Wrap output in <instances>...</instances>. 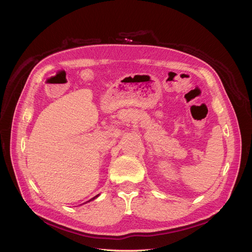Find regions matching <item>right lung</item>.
Instances as JSON below:
<instances>
[{
    "mask_svg": "<svg viewBox=\"0 0 252 252\" xmlns=\"http://www.w3.org/2000/svg\"><path fill=\"white\" fill-rule=\"evenodd\" d=\"M97 196H98V194H97V195H95V196H94V197H93V199H91V200H89V201H88V202H90V201H93V200H94V199H96V197H97ZM86 203H87V202H86Z\"/></svg>",
    "mask_w": 252,
    "mask_h": 252,
    "instance_id": "right-lung-1",
    "label": "right lung"
}]
</instances>
